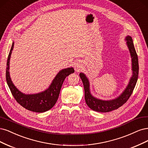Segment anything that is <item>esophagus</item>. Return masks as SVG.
I'll return each instance as SVG.
<instances>
[{
	"label": "esophagus",
	"mask_w": 148,
	"mask_h": 148,
	"mask_svg": "<svg viewBox=\"0 0 148 148\" xmlns=\"http://www.w3.org/2000/svg\"><path fill=\"white\" fill-rule=\"evenodd\" d=\"M74 67L75 71H79L80 70L81 68H82V64H81L80 62L79 61H75L74 64Z\"/></svg>",
	"instance_id": "1"
}]
</instances>
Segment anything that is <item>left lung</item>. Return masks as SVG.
<instances>
[{"label":"left lung","instance_id":"left-lung-1","mask_svg":"<svg viewBox=\"0 0 148 148\" xmlns=\"http://www.w3.org/2000/svg\"><path fill=\"white\" fill-rule=\"evenodd\" d=\"M125 40L127 41V45L128 49H129L132 58L133 74L127 87L120 96H119L116 99L107 100V101L95 98L90 93V83L86 75L82 73H80L79 74L84 87L85 102H86L88 106L93 111L101 112H107L118 109L127 102L135 88L138 77V72H139L138 56L134 45H133L132 38L128 36L125 38Z\"/></svg>","mask_w":148,"mask_h":148}]
</instances>
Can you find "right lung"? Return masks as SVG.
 I'll list each match as a JSON object with an SVG mask.
<instances>
[{
    "label": "right lung",
    "mask_w": 148,
    "mask_h": 148,
    "mask_svg": "<svg viewBox=\"0 0 148 148\" xmlns=\"http://www.w3.org/2000/svg\"><path fill=\"white\" fill-rule=\"evenodd\" d=\"M13 46L14 42H13L10 53L8 56L6 68L7 82L13 97L21 106L29 111L36 112H44L49 111L53 107L56 103L65 78L71 74L74 73V69L73 68H69L60 71L52 81L49 88L44 92L30 95L23 93L14 85L9 73V64Z\"/></svg>",
    "instance_id": "1"
}]
</instances>
